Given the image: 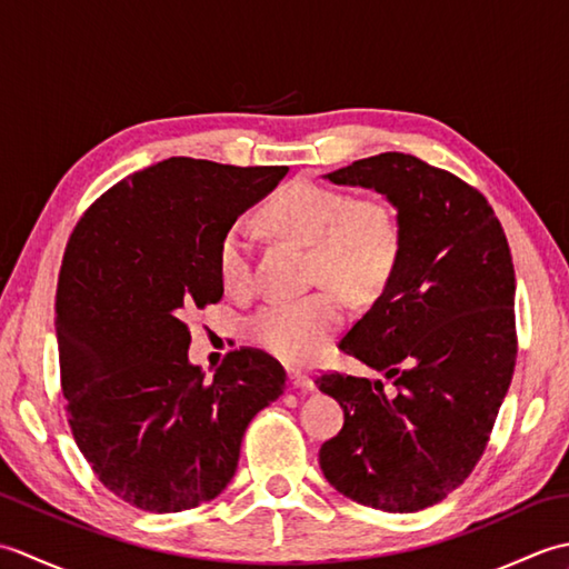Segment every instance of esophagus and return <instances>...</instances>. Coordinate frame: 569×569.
Here are the masks:
<instances>
[{"label": "esophagus", "mask_w": 569, "mask_h": 569, "mask_svg": "<svg viewBox=\"0 0 569 569\" xmlns=\"http://www.w3.org/2000/svg\"><path fill=\"white\" fill-rule=\"evenodd\" d=\"M288 383H291L293 389H303V391L316 389V381H312L310 373L300 369H288Z\"/></svg>", "instance_id": "34e87169"}]
</instances>
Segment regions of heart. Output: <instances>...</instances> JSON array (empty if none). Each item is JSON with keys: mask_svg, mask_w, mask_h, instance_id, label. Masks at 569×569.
<instances>
[{"mask_svg": "<svg viewBox=\"0 0 569 569\" xmlns=\"http://www.w3.org/2000/svg\"><path fill=\"white\" fill-rule=\"evenodd\" d=\"M271 232L310 247V281L320 291L266 306L251 320V340L288 365H310L325 355L345 322V298L369 303L401 259V224L381 198H352L306 180L286 186L266 202ZM217 271L227 293L251 286V244L241 224L229 227L217 251Z\"/></svg>", "mask_w": 569, "mask_h": 569, "instance_id": "1", "label": "heart"}]
</instances>
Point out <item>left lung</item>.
Listing matches in <instances>:
<instances>
[{
	"label": "left lung",
	"mask_w": 569,
	"mask_h": 569,
	"mask_svg": "<svg viewBox=\"0 0 569 569\" xmlns=\"http://www.w3.org/2000/svg\"><path fill=\"white\" fill-rule=\"evenodd\" d=\"M386 196L401 259L345 355L393 379L322 373L345 426L320 447L330 485L361 506L410 513L471 475L516 367V273L503 227L477 188L410 153H379L325 176Z\"/></svg>",
	"instance_id": "left-lung-1"
}]
</instances>
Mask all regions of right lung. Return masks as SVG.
Masks as SVG:
<instances>
[{"mask_svg":"<svg viewBox=\"0 0 569 569\" xmlns=\"http://www.w3.org/2000/svg\"><path fill=\"white\" fill-rule=\"evenodd\" d=\"M286 173L173 156L119 180L68 239L56 293L68 422L98 479L137 509L214 499L251 418L283 393V367L251 347L204 379L188 318L224 293L227 229Z\"/></svg>","mask_w":569,"mask_h":569,"instance_id":"1","label":"right lung"}]
</instances>
